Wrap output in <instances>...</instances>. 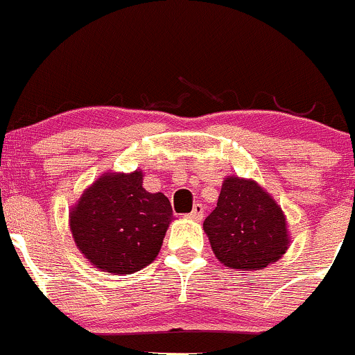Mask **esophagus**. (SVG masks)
I'll list each match as a JSON object with an SVG mask.
<instances>
[{
    "instance_id": "esophagus-1",
    "label": "esophagus",
    "mask_w": 355,
    "mask_h": 355,
    "mask_svg": "<svg viewBox=\"0 0 355 355\" xmlns=\"http://www.w3.org/2000/svg\"><path fill=\"white\" fill-rule=\"evenodd\" d=\"M203 215H205V208H203V205L196 203V205H194V207H193L191 213H188V218L194 220V222H200V220L203 218Z\"/></svg>"
}]
</instances>
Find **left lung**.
<instances>
[{
  "instance_id": "left-lung-1",
  "label": "left lung",
  "mask_w": 355,
  "mask_h": 355,
  "mask_svg": "<svg viewBox=\"0 0 355 355\" xmlns=\"http://www.w3.org/2000/svg\"><path fill=\"white\" fill-rule=\"evenodd\" d=\"M213 254L228 269L262 270L288 250L286 215L254 179L227 176L216 208L203 223Z\"/></svg>"
}]
</instances>
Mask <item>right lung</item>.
<instances>
[{"label": "right lung", "mask_w": 355, "mask_h": 355, "mask_svg": "<svg viewBox=\"0 0 355 355\" xmlns=\"http://www.w3.org/2000/svg\"><path fill=\"white\" fill-rule=\"evenodd\" d=\"M144 173L101 174L69 209L76 247L105 272H137L155 261L173 208L162 193H148Z\"/></svg>", "instance_id": "add662e5"}]
</instances>
